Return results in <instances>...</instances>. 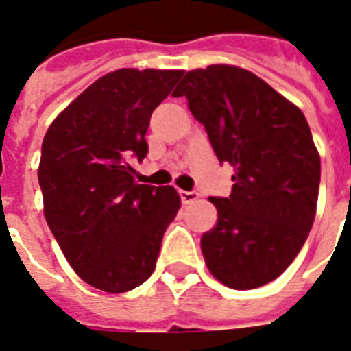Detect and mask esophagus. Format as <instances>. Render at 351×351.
Returning a JSON list of instances; mask_svg holds the SVG:
<instances>
[{
  "label": "esophagus",
  "mask_w": 351,
  "mask_h": 351,
  "mask_svg": "<svg viewBox=\"0 0 351 351\" xmlns=\"http://www.w3.org/2000/svg\"><path fill=\"white\" fill-rule=\"evenodd\" d=\"M179 195H181V201H183L184 205H190V203H194V201L199 199V194H197V192H189V190H181Z\"/></svg>",
  "instance_id": "esophagus-1"
}]
</instances>
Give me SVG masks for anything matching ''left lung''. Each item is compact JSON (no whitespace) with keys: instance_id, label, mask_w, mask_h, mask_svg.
<instances>
[{"instance_id":"1","label":"left lung","mask_w":351,"mask_h":351,"mask_svg":"<svg viewBox=\"0 0 351 351\" xmlns=\"http://www.w3.org/2000/svg\"><path fill=\"white\" fill-rule=\"evenodd\" d=\"M184 97L221 162L229 197H210L218 221L201 238L214 278L232 289L265 286L295 260L313 227L320 156L297 106L254 73L216 64L184 75Z\"/></svg>"}]
</instances>
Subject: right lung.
Returning <instances> with one entry per match:
<instances>
[{
	"mask_svg": "<svg viewBox=\"0 0 351 351\" xmlns=\"http://www.w3.org/2000/svg\"><path fill=\"white\" fill-rule=\"evenodd\" d=\"M183 73H108L43 137L38 181L49 229L73 271L106 293L130 291L150 278L181 206L173 186L138 184L130 159L146 157L152 113Z\"/></svg>",
	"mask_w": 351,
	"mask_h": 351,
	"instance_id": "add662e5",
	"label": "right lung"
}]
</instances>
